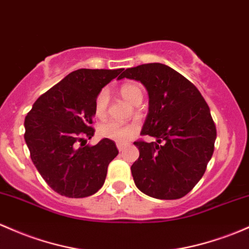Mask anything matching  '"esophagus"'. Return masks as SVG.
<instances>
[{
    "label": "esophagus",
    "instance_id": "34e87169",
    "mask_svg": "<svg viewBox=\"0 0 249 249\" xmlns=\"http://www.w3.org/2000/svg\"><path fill=\"white\" fill-rule=\"evenodd\" d=\"M117 147H118L119 151H123V150H124L125 147H126V144H124V143H117Z\"/></svg>",
    "mask_w": 249,
    "mask_h": 249
}]
</instances>
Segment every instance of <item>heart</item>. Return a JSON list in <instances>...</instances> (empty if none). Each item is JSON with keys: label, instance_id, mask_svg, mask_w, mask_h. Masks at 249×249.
Segmentation results:
<instances>
[{"label": "heart", "instance_id": "heart-1", "mask_svg": "<svg viewBox=\"0 0 249 249\" xmlns=\"http://www.w3.org/2000/svg\"><path fill=\"white\" fill-rule=\"evenodd\" d=\"M120 94L132 105H139L143 100V91L138 84L127 83L122 85ZM108 106V92L107 89H102L94 99V113L98 118H104L106 116ZM138 130L136 124H119V123L108 120L103 123L99 126V133L104 138L112 139L116 142H126L132 137Z\"/></svg>", "mask_w": 249, "mask_h": 249}]
</instances>
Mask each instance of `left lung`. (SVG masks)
Returning <instances> with one entry per match:
<instances>
[{"instance_id":"1","label":"left lung","mask_w":249,"mask_h":249,"mask_svg":"<svg viewBox=\"0 0 249 249\" xmlns=\"http://www.w3.org/2000/svg\"><path fill=\"white\" fill-rule=\"evenodd\" d=\"M141 81L149 94L142 135L156 142H135L138 160L131 166L142 193L158 200H177L197 184L214 152L216 127L208 104L195 85L166 65L144 64L118 79Z\"/></svg>"}]
</instances>
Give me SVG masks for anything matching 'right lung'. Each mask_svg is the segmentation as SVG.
I'll return each instance as SVG.
<instances>
[{
	"mask_svg": "<svg viewBox=\"0 0 249 249\" xmlns=\"http://www.w3.org/2000/svg\"><path fill=\"white\" fill-rule=\"evenodd\" d=\"M122 71L76 70L40 95L24 119L33 163L60 195L87 197L105 182L107 166L118 155L116 143L108 138L86 143L94 135L95 97Z\"/></svg>",
	"mask_w": 249,
	"mask_h": 249,
	"instance_id": "right-lung-1",
	"label": "right lung"
}]
</instances>
